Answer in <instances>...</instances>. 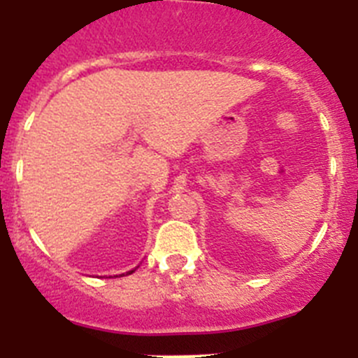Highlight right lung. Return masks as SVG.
<instances>
[{
	"label": "right lung",
	"mask_w": 358,
	"mask_h": 358,
	"mask_svg": "<svg viewBox=\"0 0 358 358\" xmlns=\"http://www.w3.org/2000/svg\"><path fill=\"white\" fill-rule=\"evenodd\" d=\"M132 273H134V271H129V273H127V274H132Z\"/></svg>",
	"instance_id": "obj_1"
}]
</instances>
